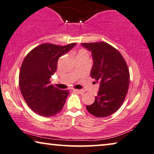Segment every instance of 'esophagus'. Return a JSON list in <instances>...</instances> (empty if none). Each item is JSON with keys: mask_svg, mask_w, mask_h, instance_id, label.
I'll list each match as a JSON object with an SVG mask.
<instances>
[{"mask_svg": "<svg viewBox=\"0 0 154 154\" xmlns=\"http://www.w3.org/2000/svg\"><path fill=\"white\" fill-rule=\"evenodd\" d=\"M74 91L75 92H78L79 94H83L85 92V91L82 90H74Z\"/></svg>", "mask_w": 154, "mask_h": 154, "instance_id": "esophagus-1", "label": "esophagus"}]
</instances>
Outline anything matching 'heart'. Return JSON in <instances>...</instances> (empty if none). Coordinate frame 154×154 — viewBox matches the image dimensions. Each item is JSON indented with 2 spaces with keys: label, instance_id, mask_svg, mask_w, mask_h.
<instances>
[{
  "label": "heart",
  "instance_id": "1",
  "mask_svg": "<svg viewBox=\"0 0 154 154\" xmlns=\"http://www.w3.org/2000/svg\"><path fill=\"white\" fill-rule=\"evenodd\" d=\"M89 53L88 51L85 49H81L79 50V53H78L77 56H88Z\"/></svg>",
  "mask_w": 154,
  "mask_h": 154
}]
</instances>
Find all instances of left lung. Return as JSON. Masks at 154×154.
<instances>
[{"label":"left lung","instance_id":"obj_1","mask_svg":"<svg viewBox=\"0 0 154 154\" xmlns=\"http://www.w3.org/2000/svg\"><path fill=\"white\" fill-rule=\"evenodd\" d=\"M81 45L92 52L90 76L100 82L94 102L86 108L94 117H108L119 110L126 98L130 82L128 66L119 51L106 42Z\"/></svg>","mask_w":154,"mask_h":154}]
</instances>
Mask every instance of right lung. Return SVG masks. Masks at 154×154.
Returning <instances> with one entry per match:
<instances>
[{
    "mask_svg": "<svg viewBox=\"0 0 154 154\" xmlns=\"http://www.w3.org/2000/svg\"><path fill=\"white\" fill-rule=\"evenodd\" d=\"M75 44H42L24 58L19 72V88L26 103L37 115L49 117L57 115L63 108L69 91L51 85L50 79L56 72L60 57Z\"/></svg>",
    "mask_w": 154,
    "mask_h": 154,
    "instance_id": "right-lung-1",
    "label": "right lung"
}]
</instances>
